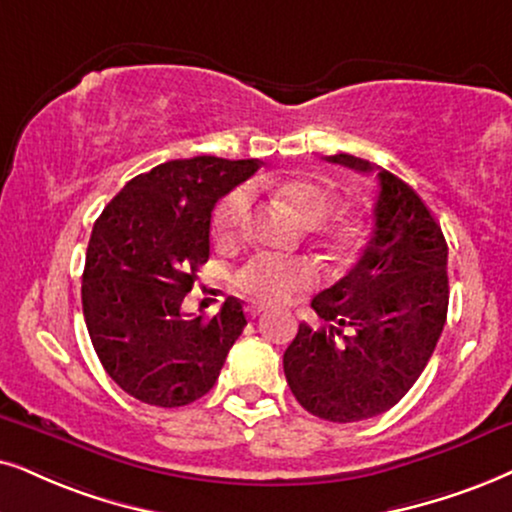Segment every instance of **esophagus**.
Wrapping results in <instances>:
<instances>
[{
  "instance_id": "34e87169",
  "label": "esophagus",
  "mask_w": 512,
  "mask_h": 512,
  "mask_svg": "<svg viewBox=\"0 0 512 512\" xmlns=\"http://www.w3.org/2000/svg\"><path fill=\"white\" fill-rule=\"evenodd\" d=\"M260 314H262V307H257V304H250V307H248L250 319H255V316H260Z\"/></svg>"
}]
</instances>
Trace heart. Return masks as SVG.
I'll use <instances>...</instances> for the list:
<instances>
[{"label":"heart","instance_id":"1","mask_svg":"<svg viewBox=\"0 0 512 512\" xmlns=\"http://www.w3.org/2000/svg\"><path fill=\"white\" fill-rule=\"evenodd\" d=\"M307 224H321L331 212V198L314 181H286L278 186ZM252 208V189L248 184L236 186L219 200L215 208V229L222 238L243 234ZM331 238H340L335 231H326ZM316 267L309 260H288L276 255H255L236 271V286L252 300L264 304L286 302L290 295L300 293L316 281Z\"/></svg>","mask_w":512,"mask_h":512}]
</instances>
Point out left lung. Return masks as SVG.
<instances>
[{
    "label": "left lung",
    "mask_w": 512,
    "mask_h": 512,
    "mask_svg": "<svg viewBox=\"0 0 512 512\" xmlns=\"http://www.w3.org/2000/svg\"><path fill=\"white\" fill-rule=\"evenodd\" d=\"M326 160L378 181L371 236L349 274L312 300L323 326L300 323L283 371L309 413L354 423L392 409L428 366L449 309V248L406 181L347 153Z\"/></svg>",
    "instance_id": "left-lung-1"
}]
</instances>
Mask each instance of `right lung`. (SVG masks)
I'll list each match as a JSON object with an SVG mask.
<instances>
[{
  "mask_svg": "<svg viewBox=\"0 0 512 512\" xmlns=\"http://www.w3.org/2000/svg\"><path fill=\"white\" fill-rule=\"evenodd\" d=\"M260 160L198 155L127 181L94 222L82 274V312L96 357L134 399L186 406L212 390L243 333V304L226 297L205 321L186 316L198 267L210 257L215 203Z\"/></svg>",
  "mask_w": 512,
  "mask_h": 512,
  "instance_id": "1",
  "label": "right lung"
}]
</instances>
